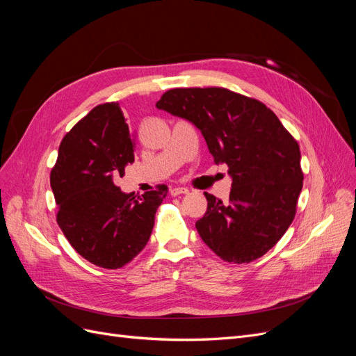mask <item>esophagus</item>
<instances>
[{
  "label": "esophagus",
  "mask_w": 356,
  "mask_h": 356,
  "mask_svg": "<svg viewBox=\"0 0 356 356\" xmlns=\"http://www.w3.org/2000/svg\"><path fill=\"white\" fill-rule=\"evenodd\" d=\"M169 193H170V196L187 195V193H188V188H186V187H170V188H169Z\"/></svg>",
  "instance_id": "esophagus-1"
}]
</instances>
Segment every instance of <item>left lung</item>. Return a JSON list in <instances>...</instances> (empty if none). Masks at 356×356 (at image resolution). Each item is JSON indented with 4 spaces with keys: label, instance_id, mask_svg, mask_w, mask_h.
Returning <instances> with one entry per match:
<instances>
[{
    "label": "left lung",
    "instance_id": "8db88e82",
    "mask_svg": "<svg viewBox=\"0 0 356 356\" xmlns=\"http://www.w3.org/2000/svg\"><path fill=\"white\" fill-rule=\"evenodd\" d=\"M156 106L200 129L215 163L229 166V202L204 193L202 241L229 263L263 257L296 217L303 170L294 136L263 102L224 88L170 89Z\"/></svg>",
    "mask_w": 356,
    "mask_h": 356
}]
</instances>
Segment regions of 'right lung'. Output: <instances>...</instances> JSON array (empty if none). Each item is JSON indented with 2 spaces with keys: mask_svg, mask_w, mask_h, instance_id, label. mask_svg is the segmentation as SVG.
<instances>
[{
  "mask_svg": "<svg viewBox=\"0 0 356 356\" xmlns=\"http://www.w3.org/2000/svg\"><path fill=\"white\" fill-rule=\"evenodd\" d=\"M135 160V141L118 102L101 104L63 136L50 172L56 221L71 246L102 268H120L144 250L168 195L141 197L114 184Z\"/></svg>",
  "mask_w": 356,
  "mask_h": 356,
  "instance_id": "obj_1",
  "label": "right lung"
}]
</instances>
